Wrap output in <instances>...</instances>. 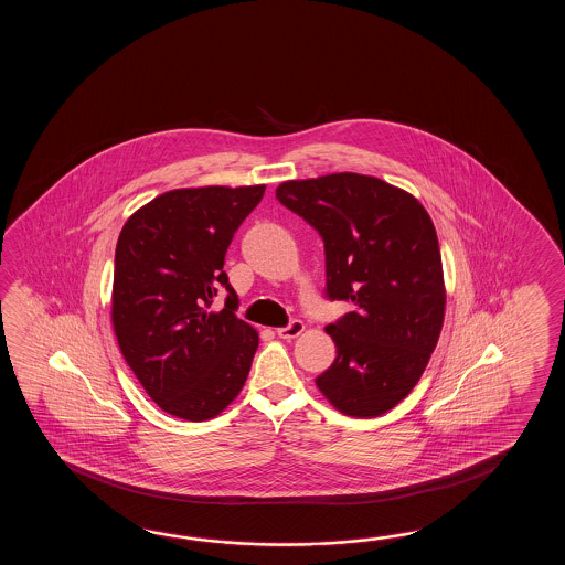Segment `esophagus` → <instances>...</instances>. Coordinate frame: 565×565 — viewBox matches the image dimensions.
<instances>
[{
	"label": "esophagus",
	"mask_w": 565,
	"mask_h": 565,
	"mask_svg": "<svg viewBox=\"0 0 565 565\" xmlns=\"http://www.w3.org/2000/svg\"><path fill=\"white\" fill-rule=\"evenodd\" d=\"M302 331H305V324H302V321H299V319H295V321H290L287 327L277 329V335L280 337V339L290 341V339H297Z\"/></svg>",
	"instance_id": "34e87169"
}]
</instances>
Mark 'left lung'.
Listing matches in <instances>:
<instances>
[{
	"label": "left lung",
	"instance_id": "1",
	"mask_svg": "<svg viewBox=\"0 0 565 565\" xmlns=\"http://www.w3.org/2000/svg\"><path fill=\"white\" fill-rule=\"evenodd\" d=\"M277 200L321 234L327 297L353 305L324 329L337 358L315 384L345 416H382L418 384L445 323L433 220L406 190L349 171L282 181Z\"/></svg>",
	"mask_w": 565,
	"mask_h": 565
}]
</instances>
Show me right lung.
Masks as SVG:
<instances>
[{
    "label": "right lung",
    "mask_w": 565,
    "mask_h": 565,
    "mask_svg": "<svg viewBox=\"0 0 565 565\" xmlns=\"http://www.w3.org/2000/svg\"><path fill=\"white\" fill-rule=\"evenodd\" d=\"M266 185H205L157 195L120 230L110 321L120 353L159 408L204 422L241 394L258 331L236 317L224 273L234 232ZM230 290L210 312L216 288Z\"/></svg>",
    "instance_id": "right-lung-1"
}]
</instances>
